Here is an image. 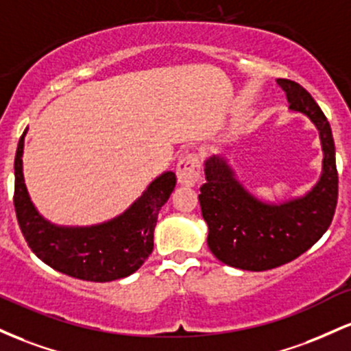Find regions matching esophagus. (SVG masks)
<instances>
[{
    "instance_id": "obj_1",
    "label": "esophagus",
    "mask_w": 351,
    "mask_h": 351,
    "mask_svg": "<svg viewBox=\"0 0 351 351\" xmlns=\"http://www.w3.org/2000/svg\"><path fill=\"white\" fill-rule=\"evenodd\" d=\"M177 179L182 186L194 187L200 179V162L197 154H187L177 164Z\"/></svg>"
}]
</instances>
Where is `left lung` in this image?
<instances>
[{"instance_id":"8db88e82","label":"left lung","mask_w":351,"mask_h":351,"mask_svg":"<svg viewBox=\"0 0 351 351\" xmlns=\"http://www.w3.org/2000/svg\"><path fill=\"white\" fill-rule=\"evenodd\" d=\"M290 111L312 121L320 134L324 165L318 182L297 199L269 204L257 199L235 179L222 156L206 160V184L200 187V208L208 226L207 243L226 265L262 271L300 257L332 223L338 199L332 128L317 102L298 82L277 80Z\"/></svg>"}]
</instances>
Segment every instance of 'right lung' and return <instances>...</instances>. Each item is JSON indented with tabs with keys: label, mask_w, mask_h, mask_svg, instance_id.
I'll list each match as a JSON object with an SVG mask.
<instances>
[{
	"label": "right lung",
	"mask_w": 351,
	"mask_h": 351,
	"mask_svg": "<svg viewBox=\"0 0 351 351\" xmlns=\"http://www.w3.org/2000/svg\"><path fill=\"white\" fill-rule=\"evenodd\" d=\"M26 131L14 157V210L29 249L51 269L80 280L112 282L141 269L154 249L157 215L176 187L174 172L156 177L128 210L108 222L56 226L39 214L27 194L23 176Z\"/></svg>",
	"instance_id": "1"
}]
</instances>
